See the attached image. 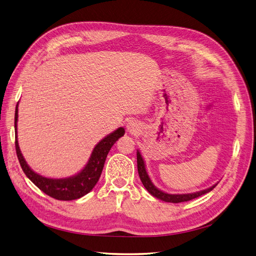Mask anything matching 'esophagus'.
<instances>
[{
    "label": "esophagus",
    "instance_id": "1",
    "mask_svg": "<svg viewBox=\"0 0 256 256\" xmlns=\"http://www.w3.org/2000/svg\"><path fill=\"white\" fill-rule=\"evenodd\" d=\"M128 130L130 132V133H135V132L138 130V126L137 123L135 122H130L128 124Z\"/></svg>",
    "mask_w": 256,
    "mask_h": 256
}]
</instances>
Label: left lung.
Here are the masks:
<instances>
[{"label":"left lung","mask_w":256,"mask_h":256,"mask_svg":"<svg viewBox=\"0 0 256 256\" xmlns=\"http://www.w3.org/2000/svg\"><path fill=\"white\" fill-rule=\"evenodd\" d=\"M137 168H138V174H139V177H140V180L148 190V192L150 194H152L154 197H157L158 200H162L166 202L178 204V202L192 200H194V198H197V197H200V196H202V195H204L208 192L212 191L213 188L217 186V184H214L211 188H206V190L192 193V194H177V195L176 194H168V193H164L162 191L158 190V188L152 184V182H150V177H148V175L146 171L144 162L142 157H141L139 150H137Z\"/></svg>","instance_id":"left-lung-1"}]
</instances>
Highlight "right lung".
<instances>
[{"label": "right lung", "mask_w": 256, "mask_h": 256, "mask_svg": "<svg viewBox=\"0 0 256 256\" xmlns=\"http://www.w3.org/2000/svg\"><path fill=\"white\" fill-rule=\"evenodd\" d=\"M16 121H18V106L14 114V130H16V152L18 162L25 175L40 188L42 192L58 200H74L90 193L92 188L98 182L100 175L102 173L104 162L110 148L116 141L124 135V128H119L114 133L102 139L100 142L94 146L88 164L82 171L76 176L70 178L52 179L46 178L39 174L34 173L32 170L27 166L25 159L23 158L20 148L16 139Z\"/></svg>", "instance_id": "add662e5"}]
</instances>
